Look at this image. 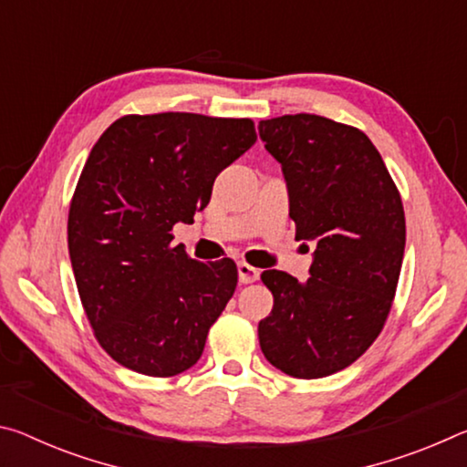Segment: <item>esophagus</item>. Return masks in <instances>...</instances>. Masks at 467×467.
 <instances>
[{"instance_id":"1","label":"esophagus","mask_w":467,"mask_h":467,"mask_svg":"<svg viewBox=\"0 0 467 467\" xmlns=\"http://www.w3.org/2000/svg\"><path fill=\"white\" fill-rule=\"evenodd\" d=\"M239 280H241L243 284L255 282V280H259V270H257V267H253V265H249V264L241 262V264H239Z\"/></svg>"}]
</instances>
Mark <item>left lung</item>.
I'll return each instance as SVG.
<instances>
[{
    "label": "left lung",
    "mask_w": 467,
    "mask_h": 467,
    "mask_svg": "<svg viewBox=\"0 0 467 467\" xmlns=\"http://www.w3.org/2000/svg\"><path fill=\"white\" fill-rule=\"evenodd\" d=\"M257 130L282 164L296 239L317 243L306 282L262 274L274 309L259 321V346L282 373L321 379L350 367L381 334L404 259V205L360 130L309 113Z\"/></svg>",
    "instance_id": "8db88e82"
}]
</instances>
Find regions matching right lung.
Masks as SVG:
<instances>
[{
	"mask_svg": "<svg viewBox=\"0 0 467 467\" xmlns=\"http://www.w3.org/2000/svg\"><path fill=\"white\" fill-rule=\"evenodd\" d=\"M251 119L125 115L90 150L69 205L67 247L86 317L110 358L148 377L200 360L236 288L233 259L197 262L172 244L220 171L255 144Z\"/></svg>",
	"mask_w": 467,
	"mask_h": 467,
	"instance_id": "1",
	"label": "right lung"
}]
</instances>
